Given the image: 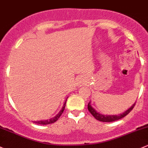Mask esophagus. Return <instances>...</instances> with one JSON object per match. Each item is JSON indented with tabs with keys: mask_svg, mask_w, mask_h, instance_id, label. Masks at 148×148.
Returning <instances> with one entry per match:
<instances>
[{
	"mask_svg": "<svg viewBox=\"0 0 148 148\" xmlns=\"http://www.w3.org/2000/svg\"><path fill=\"white\" fill-rule=\"evenodd\" d=\"M77 84L78 85H82V84H83V80H78L77 81Z\"/></svg>",
	"mask_w": 148,
	"mask_h": 148,
	"instance_id": "obj_1",
	"label": "esophagus"
}]
</instances>
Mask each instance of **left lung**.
Here are the masks:
<instances>
[{
    "mask_svg": "<svg viewBox=\"0 0 148 148\" xmlns=\"http://www.w3.org/2000/svg\"><path fill=\"white\" fill-rule=\"evenodd\" d=\"M90 103L91 102L90 101L88 105V110H89V112L92 114V116H93L95 119L101 122H113V121H115V120L121 119V118H124L125 116H126V115H127V114L132 110V108H134V106H135V103L130 108H128L127 110H125L124 112L120 114V115H103V114L100 113L99 112H97V110H95L92 107Z\"/></svg>",
    "mask_w": 148,
    "mask_h": 148,
    "instance_id": "8db88e82",
    "label": "left lung"
}]
</instances>
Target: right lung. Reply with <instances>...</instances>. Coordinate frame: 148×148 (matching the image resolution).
I'll list each match as a JSON object with an SVG mask.
<instances>
[{"mask_svg":"<svg viewBox=\"0 0 148 148\" xmlns=\"http://www.w3.org/2000/svg\"><path fill=\"white\" fill-rule=\"evenodd\" d=\"M66 101H67V99L65 100V103H64V105L63 106L62 109L60 110V112H59L55 117H53V118H52L51 119H48V120H39V121H33V123H37V124H40V125H48V124H51V123H53L56 121H57V120H58V118L60 117V115H62V113L63 112L64 109H65V105H66Z\"/></svg>","mask_w":148,"mask_h":148,"instance_id":"obj_1","label":"right lung"}]
</instances>
